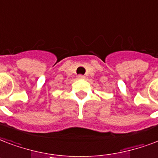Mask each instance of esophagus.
<instances>
[{
  "label": "esophagus",
  "mask_w": 158,
  "mask_h": 158,
  "mask_svg": "<svg viewBox=\"0 0 158 158\" xmlns=\"http://www.w3.org/2000/svg\"><path fill=\"white\" fill-rule=\"evenodd\" d=\"M78 79H85V76H84V75H82V74H79V75H78Z\"/></svg>",
  "instance_id": "1"
}]
</instances>
